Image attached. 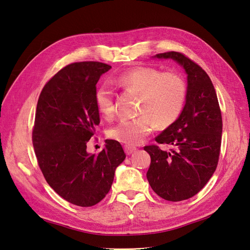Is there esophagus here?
I'll use <instances>...</instances> for the list:
<instances>
[{"label": "esophagus", "mask_w": 250, "mask_h": 250, "mask_svg": "<svg viewBox=\"0 0 250 250\" xmlns=\"http://www.w3.org/2000/svg\"><path fill=\"white\" fill-rule=\"evenodd\" d=\"M124 150L127 155H130L131 153H133L135 150H137V148L133 147V146H130V145H125L124 146Z\"/></svg>", "instance_id": "1"}]
</instances>
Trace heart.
Wrapping results in <instances>:
<instances>
[{"mask_svg":"<svg viewBox=\"0 0 250 250\" xmlns=\"http://www.w3.org/2000/svg\"><path fill=\"white\" fill-rule=\"evenodd\" d=\"M117 87L138 94L139 118L122 120L108 131L109 138L126 145H138L152 131L154 125L166 128L174 124L184 111L188 87L175 72H162L152 66H137L111 78ZM96 107L105 119L115 113V94L107 85L95 92Z\"/></svg>","mask_w":250,"mask_h":250,"instance_id":"1","label":"heart"}]
</instances>
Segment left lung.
I'll return each instance as SVG.
<instances>
[{"label": "left lung", "instance_id": "left-lung-1", "mask_svg": "<svg viewBox=\"0 0 250 250\" xmlns=\"http://www.w3.org/2000/svg\"><path fill=\"white\" fill-rule=\"evenodd\" d=\"M155 57L176 60L188 74L183 113L155 138L157 144L173 146V149L162 150L158 145L144 147L151 157L147 171L150 187L163 199L176 202L200 192L216 171L222 116L213 83L199 64L175 51L160 53Z\"/></svg>", "mask_w": 250, "mask_h": 250}]
</instances>
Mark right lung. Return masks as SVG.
Returning a JSON list of instances; mask_svg holds the SVG:
<instances>
[{"instance_id":"obj_1","label":"right lung","mask_w":250,"mask_h":250,"mask_svg":"<svg viewBox=\"0 0 250 250\" xmlns=\"http://www.w3.org/2000/svg\"><path fill=\"white\" fill-rule=\"evenodd\" d=\"M110 67L99 62L67 64L44 84L37 101L32 130L37 164L53 190L78 207H93L106 196L126 157L115 140L105 141L98 154L86 152L100 123L96 84Z\"/></svg>"}]
</instances>
